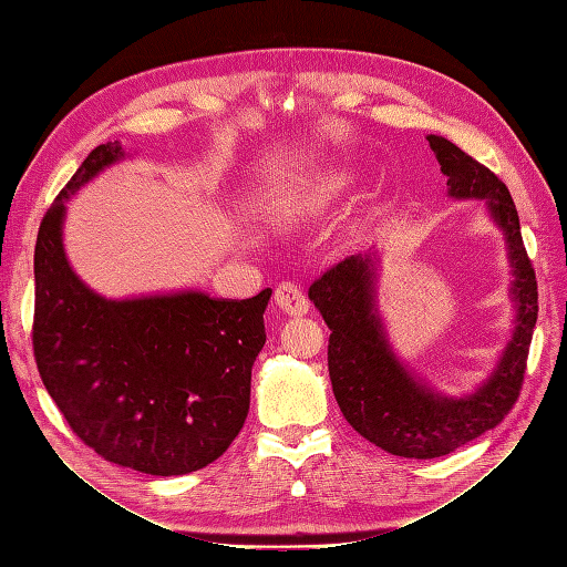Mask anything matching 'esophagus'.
Wrapping results in <instances>:
<instances>
[{"label": "esophagus", "instance_id": "1", "mask_svg": "<svg viewBox=\"0 0 567 567\" xmlns=\"http://www.w3.org/2000/svg\"><path fill=\"white\" fill-rule=\"evenodd\" d=\"M274 302L290 317H302L310 310V300L302 293V288L296 281H281L274 290Z\"/></svg>", "mask_w": 567, "mask_h": 567}]
</instances>
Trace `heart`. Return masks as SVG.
Masks as SVG:
<instances>
[{"instance_id":"obj_1","label":"heart","mask_w":567,"mask_h":567,"mask_svg":"<svg viewBox=\"0 0 567 567\" xmlns=\"http://www.w3.org/2000/svg\"><path fill=\"white\" fill-rule=\"evenodd\" d=\"M331 184H333V182H329V184H326V186H331ZM323 192H326L323 186H321V188H312V194H315V196H319V194H323Z\"/></svg>"}]
</instances>
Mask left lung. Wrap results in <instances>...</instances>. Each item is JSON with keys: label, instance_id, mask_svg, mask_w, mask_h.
I'll use <instances>...</instances> for the list:
<instances>
[{"label": "left lung", "instance_id": "1", "mask_svg": "<svg viewBox=\"0 0 567 567\" xmlns=\"http://www.w3.org/2000/svg\"><path fill=\"white\" fill-rule=\"evenodd\" d=\"M447 175L452 198H480L506 236L516 326L489 379L466 398H450L416 379L392 352L375 310V255H350L310 286L329 338V375L336 402L354 431L388 454L444 456L499 425L516 404L532 331L537 323V279L527 257L520 219L506 184L444 136H427Z\"/></svg>", "mask_w": 567, "mask_h": 567}]
</instances>
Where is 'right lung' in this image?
I'll return each instance as SVG.
<instances>
[{"mask_svg":"<svg viewBox=\"0 0 567 567\" xmlns=\"http://www.w3.org/2000/svg\"><path fill=\"white\" fill-rule=\"evenodd\" d=\"M120 158V142L96 146L42 219L32 350L47 392L87 447L140 473L184 475L241 433L271 288L248 300L94 293L65 257V200Z\"/></svg>","mask_w":567,"mask_h":567,"instance_id":"right-lung-1","label":"right lung"}]
</instances>
